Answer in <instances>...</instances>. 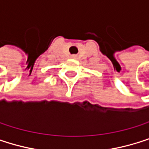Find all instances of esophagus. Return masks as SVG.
<instances>
[{"label":"esophagus","mask_w":149,"mask_h":149,"mask_svg":"<svg viewBox=\"0 0 149 149\" xmlns=\"http://www.w3.org/2000/svg\"><path fill=\"white\" fill-rule=\"evenodd\" d=\"M71 57H72V58H76V57H77V56H71Z\"/></svg>","instance_id":"esophagus-1"}]
</instances>
